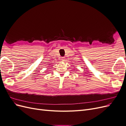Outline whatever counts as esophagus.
<instances>
[{"mask_svg": "<svg viewBox=\"0 0 126 126\" xmlns=\"http://www.w3.org/2000/svg\"><path fill=\"white\" fill-rule=\"evenodd\" d=\"M61 60H62V61H64V57H62V58H61Z\"/></svg>", "mask_w": 126, "mask_h": 126, "instance_id": "34e87169", "label": "esophagus"}]
</instances>
